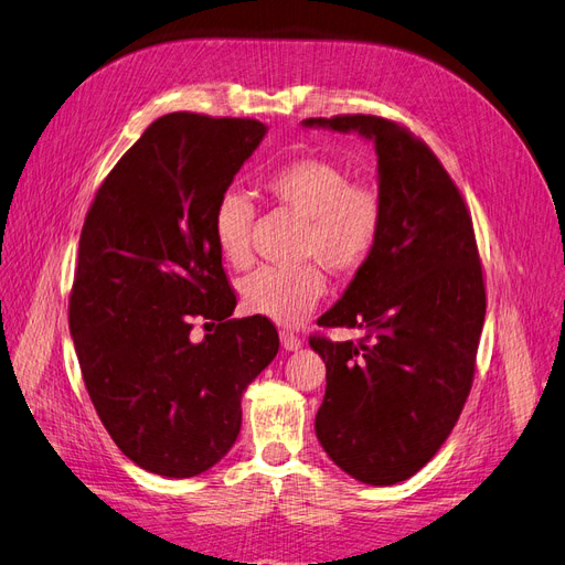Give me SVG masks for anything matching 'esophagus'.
Segmentation results:
<instances>
[{
	"label": "esophagus",
	"mask_w": 565,
	"mask_h": 565,
	"mask_svg": "<svg viewBox=\"0 0 565 565\" xmlns=\"http://www.w3.org/2000/svg\"><path fill=\"white\" fill-rule=\"evenodd\" d=\"M280 341H282V349L285 351H299L301 349V339L292 332H280Z\"/></svg>",
	"instance_id": "esophagus-1"
}]
</instances>
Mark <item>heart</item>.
<instances>
[{"mask_svg": "<svg viewBox=\"0 0 565 565\" xmlns=\"http://www.w3.org/2000/svg\"><path fill=\"white\" fill-rule=\"evenodd\" d=\"M266 193L278 207L306 221L301 259H316L339 278L361 270L380 245L384 202L372 185L353 183L344 167L322 158L285 162L264 179ZM252 202L237 191L216 200L212 214L214 243L228 266L245 268L252 262L249 231ZM322 270L313 264L297 268H259L243 280L245 311L278 324H297L324 295Z\"/></svg>", "mask_w": 565, "mask_h": 565, "instance_id": "heart-1", "label": "heart"}]
</instances>
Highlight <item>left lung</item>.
Returning <instances> with one entry per match:
<instances>
[{
  "label": "left lung",
  "mask_w": 565,
  "mask_h": 565,
  "mask_svg": "<svg viewBox=\"0 0 565 565\" xmlns=\"http://www.w3.org/2000/svg\"><path fill=\"white\" fill-rule=\"evenodd\" d=\"M301 127L355 131L377 152L380 245L318 318L363 339L309 344L328 370L316 415L322 450L355 481L396 486L446 443L471 388L486 320L471 216L438 158L405 127L372 115Z\"/></svg>",
  "instance_id": "obj_1"
}]
</instances>
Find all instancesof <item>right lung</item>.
<instances>
[{
	"instance_id": "right-lung-1",
	"label": "right lung",
	"mask_w": 565,
	"mask_h": 565,
	"mask_svg": "<svg viewBox=\"0 0 565 565\" xmlns=\"http://www.w3.org/2000/svg\"><path fill=\"white\" fill-rule=\"evenodd\" d=\"M256 119L158 117L98 188L79 235L71 334L115 446L164 478L212 469L243 424V393L276 358L270 320H231L212 233L216 200L264 141ZM195 317L218 321L202 342Z\"/></svg>"
}]
</instances>
